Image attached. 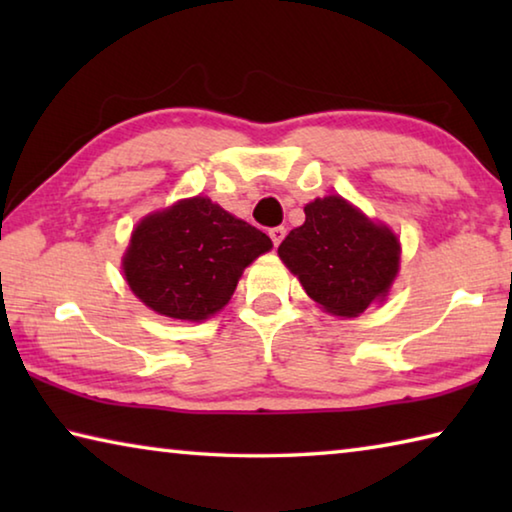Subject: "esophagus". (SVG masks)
Wrapping results in <instances>:
<instances>
[{
	"label": "esophagus",
	"mask_w": 512,
	"mask_h": 512,
	"mask_svg": "<svg viewBox=\"0 0 512 512\" xmlns=\"http://www.w3.org/2000/svg\"><path fill=\"white\" fill-rule=\"evenodd\" d=\"M284 235H287V230H284L282 225H277V228H271V230H268V237H271L273 246H280V241L284 239Z\"/></svg>",
	"instance_id": "1"
}]
</instances>
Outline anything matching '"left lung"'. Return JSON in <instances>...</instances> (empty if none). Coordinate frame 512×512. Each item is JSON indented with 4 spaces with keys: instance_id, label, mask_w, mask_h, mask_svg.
I'll use <instances>...</instances> for the list:
<instances>
[{
    "instance_id": "left-lung-1",
    "label": "left lung",
    "mask_w": 512,
    "mask_h": 512,
    "mask_svg": "<svg viewBox=\"0 0 512 512\" xmlns=\"http://www.w3.org/2000/svg\"><path fill=\"white\" fill-rule=\"evenodd\" d=\"M309 298L336 316H359L386 296L400 266V244L391 230L366 219L341 196L316 198L305 223L277 248Z\"/></svg>"
}]
</instances>
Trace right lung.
I'll use <instances>...</instances> for the list:
<instances>
[{"instance_id":"1","label":"right lung","mask_w":512,"mask_h":512,"mask_svg":"<svg viewBox=\"0 0 512 512\" xmlns=\"http://www.w3.org/2000/svg\"><path fill=\"white\" fill-rule=\"evenodd\" d=\"M271 248L255 225L196 196L137 225L124 273L146 307L169 318L203 320L230 300L244 268Z\"/></svg>"}]
</instances>
